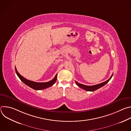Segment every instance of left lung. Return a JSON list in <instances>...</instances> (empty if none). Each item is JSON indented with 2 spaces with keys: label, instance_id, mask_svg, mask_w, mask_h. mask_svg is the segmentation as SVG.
Here are the masks:
<instances>
[{
  "label": "left lung",
  "instance_id": "left-lung-1",
  "mask_svg": "<svg viewBox=\"0 0 131 131\" xmlns=\"http://www.w3.org/2000/svg\"><path fill=\"white\" fill-rule=\"evenodd\" d=\"M113 73L112 74L111 76L110 77V78L108 79L107 81L104 82H102L101 83H100V84H96V85H84V84H81V83H78V82L76 81H75V82L76 83V84L79 86L80 87V88L83 89V90H85V91H94L100 88H101V87L103 86L104 85H105L106 83H107L111 79V78H112V77H113Z\"/></svg>",
  "mask_w": 131,
  "mask_h": 131
}]
</instances>
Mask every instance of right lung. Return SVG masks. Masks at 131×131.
Wrapping results in <instances>:
<instances>
[{
  "label": "right lung",
  "mask_w": 131,
  "mask_h": 131,
  "mask_svg": "<svg viewBox=\"0 0 131 131\" xmlns=\"http://www.w3.org/2000/svg\"><path fill=\"white\" fill-rule=\"evenodd\" d=\"M15 71L16 73V74L17 75V76L25 84H26L27 86L30 87L31 88L36 90H43V89H47L49 87L51 86L52 85H53L57 81V76L58 74H57L55 75V77L53 79H52V80L49 81V82H34V81H32L26 79V78H25L24 77H23L22 76H21V74L18 72V71L16 70V67H15Z\"/></svg>",
  "instance_id": "obj_1"
}]
</instances>
